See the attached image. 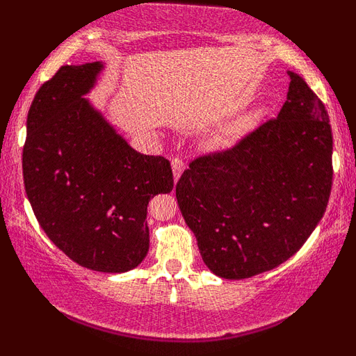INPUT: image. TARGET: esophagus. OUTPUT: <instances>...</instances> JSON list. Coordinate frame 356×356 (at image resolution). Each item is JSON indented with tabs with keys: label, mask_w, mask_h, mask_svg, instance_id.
I'll use <instances>...</instances> for the list:
<instances>
[{
	"label": "esophagus",
	"mask_w": 356,
	"mask_h": 356,
	"mask_svg": "<svg viewBox=\"0 0 356 356\" xmlns=\"http://www.w3.org/2000/svg\"><path fill=\"white\" fill-rule=\"evenodd\" d=\"M172 168H173V177H175V181L179 178V175H181V172L184 170V162L181 159L175 157L172 160Z\"/></svg>",
	"instance_id": "1"
}]
</instances>
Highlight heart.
I'll list each match as a JSON object with an SVG mask.
<instances>
[{
  "label": "heart",
  "mask_w": 356,
  "mask_h": 356,
  "mask_svg": "<svg viewBox=\"0 0 356 356\" xmlns=\"http://www.w3.org/2000/svg\"><path fill=\"white\" fill-rule=\"evenodd\" d=\"M254 116L252 115H243L238 118L228 121L227 124H223L217 131H213L209 138V144L216 149H225L230 147L251 128Z\"/></svg>",
  "instance_id": "obj_1"
}]
</instances>
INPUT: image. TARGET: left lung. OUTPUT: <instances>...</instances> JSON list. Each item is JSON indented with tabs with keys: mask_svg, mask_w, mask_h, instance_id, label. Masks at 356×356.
Here are the masks:
<instances>
[{
	"mask_svg": "<svg viewBox=\"0 0 356 356\" xmlns=\"http://www.w3.org/2000/svg\"><path fill=\"white\" fill-rule=\"evenodd\" d=\"M289 74L277 118L230 149L199 155L177 183L184 222L206 266L222 279L280 266L327 207L334 175L327 110L303 77Z\"/></svg>",
	"mask_w": 356,
	"mask_h": 356,
	"instance_id": "1",
	"label": "left lung"
}]
</instances>
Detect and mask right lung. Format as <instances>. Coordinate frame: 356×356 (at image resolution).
<instances>
[{
  "mask_svg": "<svg viewBox=\"0 0 356 356\" xmlns=\"http://www.w3.org/2000/svg\"><path fill=\"white\" fill-rule=\"evenodd\" d=\"M104 65L61 66L27 115L24 186L47 236L82 267L126 272L149 251L147 204L173 189L170 162L136 152L82 99Z\"/></svg>",
  "mask_w": 356,
  "mask_h": 356,
  "instance_id": "obj_1",
  "label": "right lung"
}]
</instances>
